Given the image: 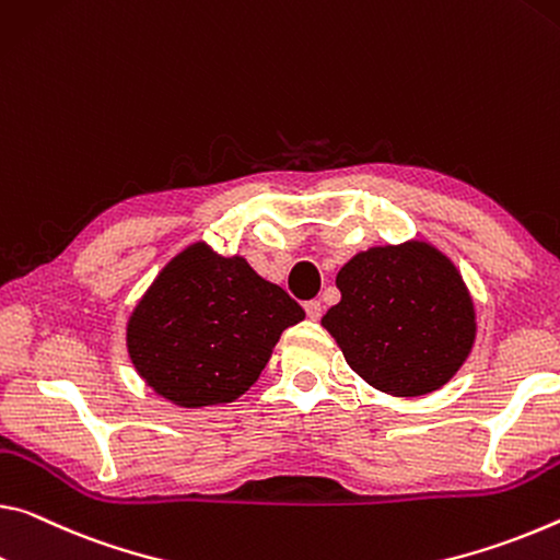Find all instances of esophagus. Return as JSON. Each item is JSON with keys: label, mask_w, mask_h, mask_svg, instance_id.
Listing matches in <instances>:
<instances>
[{"label": "esophagus", "mask_w": 560, "mask_h": 560, "mask_svg": "<svg viewBox=\"0 0 560 560\" xmlns=\"http://www.w3.org/2000/svg\"><path fill=\"white\" fill-rule=\"evenodd\" d=\"M304 308H306V316L312 318V322H318V318H322V301H316V299L306 301Z\"/></svg>", "instance_id": "34e87169"}]
</instances>
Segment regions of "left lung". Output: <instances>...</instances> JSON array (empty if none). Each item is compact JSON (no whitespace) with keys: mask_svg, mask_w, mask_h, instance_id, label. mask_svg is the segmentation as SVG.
<instances>
[{"mask_svg":"<svg viewBox=\"0 0 560 560\" xmlns=\"http://www.w3.org/2000/svg\"><path fill=\"white\" fill-rule=\"evenodd\" d=\"M341 301L322 318L346 361L378 392L441 388L471 353L474 301L446 256L423 242L361 252L336 277Z\"/></svg>","mask_w":560,"mask_h":560,"instance_id":"1","label":"left lung"}]
</instances>
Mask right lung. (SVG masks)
Returning a JSON list of instances; mask_svg holds the SVG:
<instances>
[{"label": "right lung", "instance_id": "1", "mask_svg": "<svg viewBox=\"0 0 560 560\" xmlns=\"http://www.w3.org/2000/svg\"><path fill=\"white\" fill-rule=\"evenodd\" d=\"M294 299L238 256L194 244L164 266L127 326L139 376L168 401L226 404L254 384L283 328L304 318Z\"/></svg>", "mask_w": 560, "mask_h": 560}]
</instances>
